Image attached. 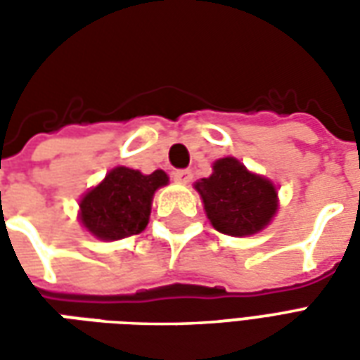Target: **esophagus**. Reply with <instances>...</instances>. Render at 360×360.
<instances>
[{"mask_svg": "<svg viewBox=\"0 0 360 360\" xmlns=\"http://www.w3.org/2000/svg\"><path fill=\"white\" fill-rule=\"evenodd\" d=\"M193 177V173L188 172V169H177V172H173V181H177V183H188Z\"/></svg>", "mask_w": 360, "mask_h": 360, "instance_id": "esophagus-1", "label": "esophagus"}]
</instances>
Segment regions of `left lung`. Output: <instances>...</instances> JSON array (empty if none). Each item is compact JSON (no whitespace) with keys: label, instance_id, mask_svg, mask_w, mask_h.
Listing matches in <instances>:
<instances>
[{"label":"left lung","instance_id":"left-lung-1","mask_svg":"<svg viewBox=\"0 0 360 360\" xmlns=\"http://www.w3.org/2000/svg\"><path fill=\"white\" fill-rule=\"evenodd\" d=\"M214 229L231 237L260 233L279 208L278 187L233 156L219 158L212 175L195 183Z\"/></svg>","mask_w":360,"mask_h":360}]
</instances>
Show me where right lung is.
Returning a JSON list of instances; mask_svg holds the SVG:
<instances>
[{
  "mask_svg": "<svg viewBox=\"0 0 360 360\" xmlns=\"http://www.w3.org/2000/svg\"><path fill=\"white\" fill-rule=\"evenodd\" d=\"M169 183L167 173L156 169L144 175L125 165L113 167L79 200L82 227L100 241H119L146 229L152 198Z\"/></svg>",
  "mask_w": 360,
  "mask_h": 360,
  "instance_id": "1",
  "label": "right lung"
}]
</instances>
